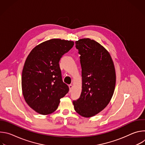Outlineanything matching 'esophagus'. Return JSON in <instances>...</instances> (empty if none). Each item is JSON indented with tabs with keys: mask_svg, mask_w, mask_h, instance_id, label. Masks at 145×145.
<instances>
[{
	"mask_svg": "<svg viewBox=\"0 0 145 145\" xmlns=\"http://www.w3.org/2000/svg\"><path fill=\"white\" fill-rule=\"evenodd\" d=\"M69 92H71L72 91V88H73V86L72 84H70L69 86Z\"/></svg>",
	"mask_w": 145,
	"mask_h": 145,
	"instance_id": "esophagus-1",
	"label": "esophagus"
}]
</instances>
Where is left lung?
Instances as JSON below:
<instances>
[{"instance_id": "8db88e82", "label": "left lung", "mask_w": 145, "mask_h": 145, "mask_svg": "<svg viewBox=\"0 0 145 145\" xmlns=\"http://www.w3.org/2000/svg\"><path fill=\"white\" fill-rule=\"evenodd\" d=\"M75 44L80 55L82 91L73 104L79 115L89 118L110 103L115 87V70L110 53L95 40L82 38Z\"/></svg>"}]
</instances>
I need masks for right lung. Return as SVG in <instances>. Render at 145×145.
Listing matches in <instances>:
<instances>
[{"label": "right lung", "instance_id": "add662e5", "mask_svg": "<svg viewBox=\"0 0 145 145\" xmlns=\"http://www.w3.org/2000/svg\"><path fill=\"white\" fill-rule=\"evenodd\" d=\"M73 41L52 39L36 46L22 71V89L27 104L42 115L54 112L69 91L62 80L59 61L73 46Z\"/></svg>", "mask_w": 145, "mask_h": 145}]
</instances>
